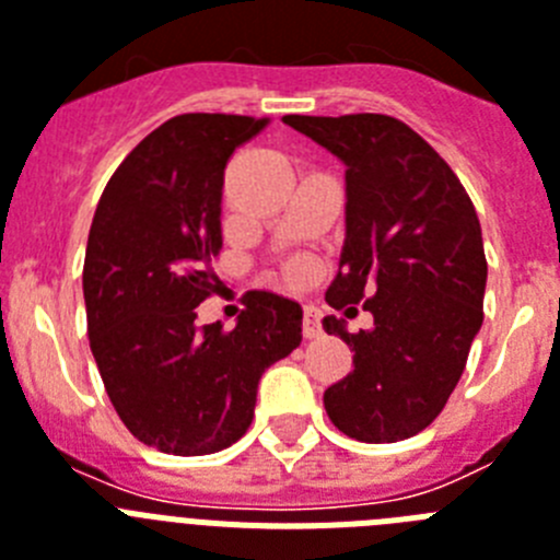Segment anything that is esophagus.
<instances>
[{
	"instance_id": "esophagus-1",
	"label": "esophagus",
	"mask_w": 560,
	"mask_h": 560,
	"mask_svg": "<svg viewBox=\"0 0 560 560\" xmlns=\"http://www.w3.org/2000/svg\"><path fill=\"white\" fill-rule=\"evenodd\" d=\"M323 334V325H319V311L314 305H305L303 308V336L305 339H316Z\"/></svg>"
}]
</instances>
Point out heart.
Here are the masks:
<instances>
[{
	"instance_id": "obj_1",
	"label": "heart",
	"mask_w": 560,
	"mask_h": 560,
	"mask_svg": "<svg viewBox=\"0 0 560 560\" xmlns=\"http://www.w3.org/2000/svg\"><path fill=\"white\" fill-rule=\"evenodd\" d=\"M285 277H289V280H300V277H303V266H289V269H285Z\"/></svg>"
}]
</instances>
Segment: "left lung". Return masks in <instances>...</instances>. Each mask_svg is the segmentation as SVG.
<instances>
[{
	"label": "left lung",
	"instance_id": "left-lung-1",
	"mask_svg": "<svg viewBox=\"0 0 560 560\" xmlns=\"http://www.w3.org/2000/svg\"><path fill=\"white\" fill-rule=\"evenodd\" d=\"M283 122L345 162L348 235L325 300L373 314L359 334L323 319L353 350V370L325 389V412L348 438L398 443L443 412L482 325L477 210L448 162L395 117L285 114Z\"/></svg>",
	"mask_w": 560,
	"mask_h": 560
}]
</instances>
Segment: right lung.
Here are the masks:
<instances>
[{
	"label": "right lung",
	"instance_id": "obj_1",
	"mask_svg": "<svg viewBox=\"0 0 560 560\" xmlns=\"http://www.w3.org/2000/svg\"><path fill=\"white\" fill-rule=\"evenodd\" d=\"M269 117L179 114L114 171L83 260L89 348L120 420L176 457L221 452L255 418L257 381L303 341V308L249 291L237 325H199L219 291L221 185Z\"/></svg>",
	"mask_w": 560,
	"mask_h": 560
}]
</instances>
